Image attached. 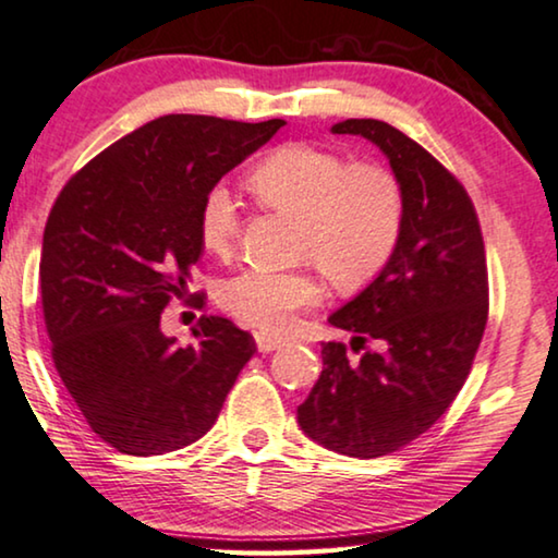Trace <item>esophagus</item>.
Returning <instances> with one entry per match:
<instances>
[{
    "instance_id": "obj_1",
    "label": "esophagus",
    "mask_w": 558,
    "mask_h": 558,
    "mask_svg": "<svg viewBox=\"0 0 558 558\" xmlns=\"http://www.w3.org/2000/svg\"><path fill=\"white\" fill-rule=\"evenodd\" d=\"M255 343L260 354H270V351H278L282 347V341L270 333H255Z\"/></svg>"
}]
</instances>
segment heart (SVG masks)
Listing matches in <instances>:
<instances>
[{"instance_id": "b5f03b06", "label": "heart", "mask_w": 558, "mask_h": 558, "mask_svg": "<svg viewBox=\"0 0 558 558\" xmlns=\"http://www.w3.org/2000/svg\"><path fill=\"white\" fill-rule=\"evenodd\" d=\"M250 190L268 207L298 217L295 255L316 263L339 290L379 276L404 227V190L379 163H351L311 144H288L257 163ZM240 232L238 202L215 184L199 207V240L211 255H230ZM313 268H242L217 286V303L263 333H282L301 308L316 305Z\"/></svg>"}]
</instances>
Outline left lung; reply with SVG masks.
Listing matches in <instances>:
<instances>
[{"mask_svg": "<svg viewBox=\"0 0 558 558\" xmlns=\"http://www.w3.org/2000/svg\"><path fill=\"white\" fill-rule=\"evenodd\" d=\"M387 156L404 190V227L379 276L328 316L379 351L349 361L343 343L320 349L324 372L298 407L313 442L372 460L410 445L447 412L465 384L488 320V268L477 215L462 184L395 125L336 123Z\"/></svg>", "mask_w": 558, "mask_h": 558, "instance_id": "obj_1", "label": "left lung"}]
</instances>
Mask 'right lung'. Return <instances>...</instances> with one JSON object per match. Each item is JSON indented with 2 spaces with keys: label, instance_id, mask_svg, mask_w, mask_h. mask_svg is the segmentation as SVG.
Returning a JSON list of instances; mask_svg holds the SVG:
<instances>
[{
  "label": "right lung",
  "instance_id": "obj_1",
  "mask_svg": "<svg viewBox=\"0 0 558 558\" xmlns=\"http://www.w3.org/2000/svg\"><path fill=\"white\" fill-rule=\"evenodd\" d=\"M286 125L171 113L100 151L47 217L40 290L52 361L93 433L151 458L215 425L255 341L202 316L197 343L163 336L161 313L202 255L204 194Z\"/></svg>",
  "mask_w": 558,
  "mask_h": 558
}]
</instances>
